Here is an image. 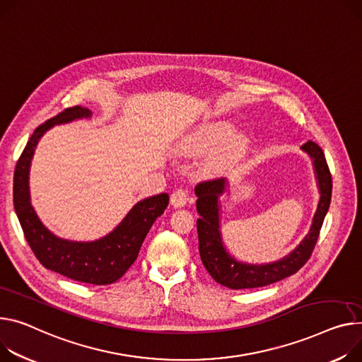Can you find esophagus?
<instances>
[{
	"label": "esophagus",
	"instance_id": "1",
	"mask_svg": "<svg viewBox=\"0 0 362 362\" xmlns=\"http://www.w3.org/2000/svg\"><path fill=\"white\" fill-rule=\"evenodd\" d=\"M189 200L188 197V192L185 189H175L173 194H171V206L174 209H181L187 204V202Z\"/></svg>",
	"mask_w": 362,
	"mask_h": 362
}]
</instances>
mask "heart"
Wrapping results in <instances>:
<instances>
[{
    "label": "heart",
    "mask_w": 362,
    "mask_h": 362,
    "mask_svg": "<svg viewBox=\"0 0 362 362\" xmlns=\"http://www.w3.org/2000/svg\"><path fill=\"white\" fill-rule=\"evenodd\" d=\"M249 139L240 132H233L228 120H204L189 129L181 139L180 151L185 155H202L215 149L204 163L211 175L225 174L246 153Z\"/></svg>",
    "instance_id": "obj_1"
}]
</instances>
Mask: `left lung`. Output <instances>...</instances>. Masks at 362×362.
<instances>
[{
  "label": "left lung",
  "mask_w": 362,
  "mask_h": 362,
  "mask_svg": "<svg viewBox=\"0 0 362 362\" xmlns=\"http://www.w3.org/2000/svg\"><path fill=\"white\" fill-rule=\"evenodd\" d=\"M313 160L315 177L320 199L312 220L310 229L303 240L290 254L281 259L268 264H247L238 261L229 254L220 232V197L228 191L229 181L226 178L200 182L196 187L197 196V233L200 258L213 280L232 290L257 288L283 280L296 274L312 255L317 242L325 216L329 210L332 197V177L326 158L319 145L309 141L300 148Z\"/></svg>",
  "instance_id": "left-lung-1"
}]
</instances>
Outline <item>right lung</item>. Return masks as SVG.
Returning a JSON list of instances; mask_svg holds the SVG:
<instances>
[{"instance_id":"right-lung-1","label":"right lung","mask_w":362,"mask_h":362,"mask_svg":"<svg viewBox=\"0 0 362 362\" xmlns=\"http://www.w3.org/2000/svg\"><path fill=\"white\" fill-rule=\"evenodd\" d=\"M91 116V110L76 105L66 108L35 130L16 166L13 200L25 240L45 268L79 283L105 286L117 281L136 261L149 229L168 206L170 196L160 192L136 203L108 235L90 242L62 239L42 223L32 206L29 185L36 146L40 137L53 126Z\"/></svg>"}]
</instances>
